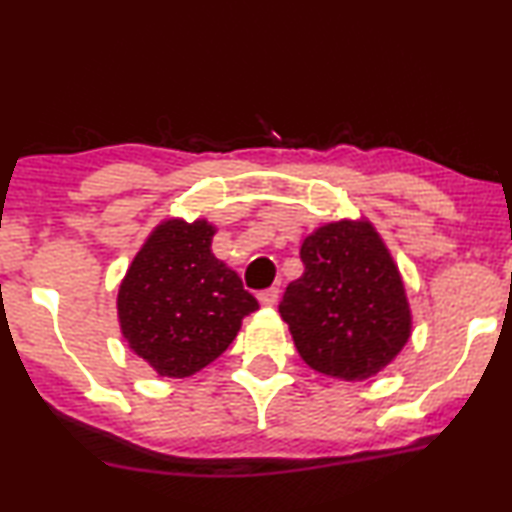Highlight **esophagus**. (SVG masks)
Listing matches in <instances>:
<instances>
[{
    "label": "esophagus",
    "mask_w": 512,
    "mask_h": 512,
    "mask_svg": "<svg viewBox=\"0 0 512 512\" xmlns=\"http://www.w3.org/2000/svg\"><path fill=\"white\" fill-rule=\"evenodd\" d=\"M257 299H259V304H262V306H276L278 287H269V290H262L257 294Z\"/></svg>",
    "instance_id": "obj_1"
}]
</instances>
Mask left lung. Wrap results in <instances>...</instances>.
<instances>
[{
	"instance_id": "left-lung-1",
	"label": "left lung",
	"mask_w": 512,
	"mask_h": 512,
	"mask_svg": "<svg viewBox=\"0 0 512 512\" xmlns=\"http://www.w3.org/2000/svg\"><path fill=\"white\" fill-rule=\"evenodd\" d=\"M304 276L287 285L280 318L311 369L366 380L392 364L413 329L399 266L369 220L327 222L301 243Z\"/></svg>"
}]
</instances>
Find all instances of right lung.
Returning <instances> with one entry per match:
<instances>
[{
    "instance_id": "right-lung-1",
    "label": "right lung",
    "mask_w": 512,
    "mask_h": 512,
    "mask_svg": "<svg viewBox=\"0 0 512 512\" xmlns=\"http://www.w3.org/2000/svg\"><path fill=\"white\" fill-rule=\"evenodd\" d=\"M215 227L167 218L132 259L118 290L120 331L157 376L187 378L218 359L257 299L213 255Z\"/></svg>"
}]
</instances>
